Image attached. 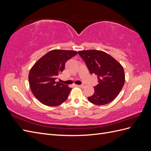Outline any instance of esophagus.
<instances>
[{
	"mask_svg": "<svg viewBox=\"0 0 151 151\" xmlns=\"http://www.w3.org/2000/svg\"><path fill=\"white\" fill-rule=\"evenodd\" d=\"M78 86L80 87V88H84L85 87V85L84 84H81V85H79Z\"/></svg>",
	"mask_w": 151,
	"mask_h": 151,
	"instance_id": "1",
	"label": "esophagus"
}]
</instances>
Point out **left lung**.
Returning <instances> with one entry per match:
<instances>
[{
  "mask_svg": "<svg viewBox=\"0 0 151 151\" xmlns=\"http://www.w3.org/2000/svg\"><path fill=\"white\" fill-rule=\"evenodd\" d=\"M78 53L91 74L97 76L99 84L88 100L94 104L111 102L120 93L125 83V73L120 63L108 53L99 50H83Z\"/></svg>",
  "mask_w": 151,
  "mask_h": 151,
  "instance_id": "8db88e82",
  "label": "left lung"
}]
</instances>
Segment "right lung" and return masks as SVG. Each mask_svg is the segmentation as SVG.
Wrapping results in <instances>:
<instances>
[{
    "label": "right lung",
    "mask_w": 151,
    "mask_h": 151,
    "mask_svg": "<svg viewBox=\"0 0 151 151\" xmlns=\"http://www.w3.org/2000/svg\"><path fill=\"white\" fill-rule=\"evenodd\" d=\"M77 54L72 50H51L31 68L28 77L30 88L41 103L56 106L66 101L71 88L55 79L65 68L66 62Z\"/></svg>",
    "instance_id": "right-lung-1"
}]
</instances>
